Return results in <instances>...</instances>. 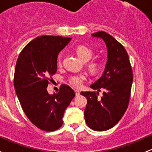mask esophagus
<instances>
[{
	"label": "esophagus",
	"instance_id": "esophagus-1",
	"mask_svg": "<svg viewBox=\"0 0 152 152\" xmlns=\"http://www.w3.org/2000/svg\"><path fill=\"white\" fill-rule=\"evenodd\" d=\"M75 92H76V96H79V95H80V91L78 90V89H76V90H75Z\"/></svg>",
	"mask_w": 152,
	"mask_h": 152
}]
</instances>
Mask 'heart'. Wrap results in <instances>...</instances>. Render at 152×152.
Wrapping results in <instances>:
<instances>
[{
    "mask_svg": "<svg viewBox=\"0 0 152 152\" xmlns=\"http://www.w3.org/2000/svg\"><path fill=\"white\" fill-rule=\"evenodd\" d=\"M76 53L78 57L84 62H88L91 60L93 55V52L89 49V47L84 45H80L76 47ZM57 65L60 67L62 65L61 60L60 58L57 60ZM99 63L97 62H92L88 64V68L91 71L95 73L99 69ZM87 79V76L85 74H77L71 76L69 78V83L74 87H80L84 82V81Z\"/></svg>",
    "mask_w": 152,
    "mask_h": 152,
    "instance_id": "b5f03b06",
    "label": "heart"
}]
</instances>
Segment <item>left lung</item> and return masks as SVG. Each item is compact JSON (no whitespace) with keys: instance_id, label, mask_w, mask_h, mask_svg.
Returning <instances> with one entry per match:
<instances>
[{"instance_id":"left-lung-1","label":"left lung","mask_w":152,"mask_h":152,"mask_svg":"<svg viewBox=\"0 0 152 152\" xmlns=\"http://www.w3.org/2000/svg\"><path fill=\"white\" fill-rule=\"evenodd\" d=\"M104 41L108 60L103 75L90 87L97 92H81L87 99L84 110L85 122L89 128L105 131L112 128L125 113L130 100L133 76L129 56L122 44L103 31L92 34ZM104 90L101 99L97 97Z\"/></svg>"}]
</instances>
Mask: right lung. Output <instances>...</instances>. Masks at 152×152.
Here are the masks:
<instances>
[{
  "label": "right lung",
  "mask_w": 152,
  "mask_h": 152,
  "mask_svg": "<svg viewBox=\"0 0 152 152\" xmlns=\"http://www.w3.org/2000/svg\"><path fill=\"white\" fill-rule=\"evenodd\" d=\"M71 38L42 36L28 43L16 63L14 85L24 112L38 128L55 131L63 124L67 107L75 97L69 86L62 84L49 95L47 86L57 72V56Z\"/></svg>",
  "instance_id": "add662e5"
}]
</instances>
